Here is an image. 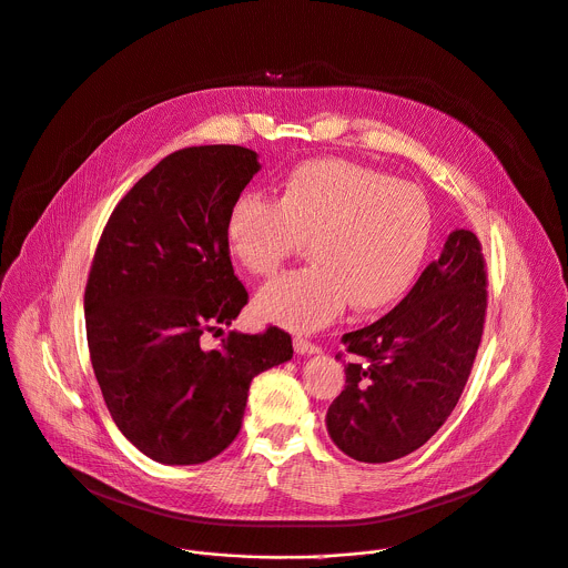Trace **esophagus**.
Returning a JSON list of instances; mask_svg holds the SVG:
<instances>
[{"label":"esophagus","instance_id":"esophagus-1","mask_svg":"<svg viewBox=\"0 0 568 568\" xmlns=\"http://www.w3.org/2000/svg\"><path fill=\"white\" fill-rule=\"evenodd\" d=\"M294 349L298 354H316V352H321V347L316 343H312V341H307L303 336H294Z\"/></svg>","mask_w":568,"mask_h":568}]
</instances>
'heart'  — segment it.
Instances as JSON below:
<instances>
[{"mask_svg":"<svg viewBox=\"0 0 568 568\" xmlns=\"http://www.w3.org/2000/svg\"><path fill=\"white\" fill-rule=\"evenodd\" d=\"M430 236L433 212L417 186L338 158L294 166L278 203L243 194L227 221L232 254L254 276L276 274L307 243L314 263L256 296L265 321L298 332L332 323L349 301L363 312L399 301L424 265Z\"/></svg>","mask_w":568,"mask_h":568,"instance_id":"b5f03b06","label":"heart"}]
</instances>
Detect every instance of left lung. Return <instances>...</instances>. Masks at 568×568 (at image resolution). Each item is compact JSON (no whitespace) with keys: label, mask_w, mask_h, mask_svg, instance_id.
<instances>
[{"label":"left lung","mask_w":568,"mask_h":568,"mask_svg":"<svg viewBox=\"0 0 568 568\" xmlns=\"http://www.w3.org/2000/svg\"><path fill=\"white\" fill-rule=\"evenodd\" d=\"M486 307L481 243L473 232L457 230L395 310L343 336L352 361L345 390L325 417L334 444L367 464L395 462L422 448L466 388Z\"/></svg>","instance_id":"left-lung-1"}]
</instances>
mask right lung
Wrapping results in <instances>:
<instances>
[{
	"label": "right lung",
	"mask_w": 568,
	"mask_h": 568,
	"mask_svg": "<svg viewBox=\"0 0 568 568\" xmlns=\"http://www.w3.org/2000/svg\"><path fill=\"white\" fill-rule=\"evenodd\" d=\"M258 166L236 144L169 153L115 205L89 270L87 341L104 404L120 433L160 464L221 455L241 433L254 376L294 354L276 325L203 347V334L230 325L250 301L227 221Z\"/></svg>",
	"instance_id": "right-lung-1"
}]
</instances>
